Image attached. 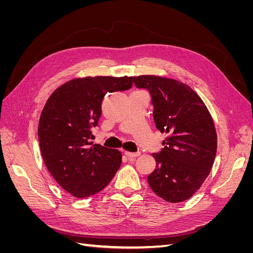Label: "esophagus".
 Wrapping results in <instances>:
<instances>
[{"instance_id": "esophagus-1", "label": "esophagus", "mask_w": 253, "mask_h": 253, "mask_svg": "<svg viewBox=\"0 0 253 253\" xmlns=\"http://www.w3.org/2000/svg\"><path fill=\"white\" fill-rule=\"evenodd\" d=\"M125 154L128 157V158H136L140 155V152H127L126 151Z\"/></svg>"}]
</instances>
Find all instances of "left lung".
<instances>
[{
    "label": "left lung",
    "instance_id": "left-lung-1",
    "mask_svg": "<svg viewBox=\"0 0 253 253\" xmlns=\"http://www.w3.org/2000/svg\"><path fill=\"white\" fill-rule=\"evenodd\" d=\"M149 89L156 127L168 134L153 153L156 169L148 176L153 192L169 203L188 200L208 177L216 155L217 135L210 112L187 84L155 75L133 77Z\"/></svg>",
    "mask_w": 253,
    "mask_h": 253
}]
</instances>
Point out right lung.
Returning a JSON list of instances; mask_svg holds the SVG:
<instances>
[{
    "mask_svg": "<svg viewBox=\"0 0 253 253\" xmlns=\"http://www.w3.org/2000/svg\"><path fill=\"white\" fill-rule=\"evenodd\" d=\"M133 77L75 78L60 85L47 99L38 136L47 170L66 192L85 198L109 185L121 165V152L93 144L91 126L98 125L108 93L132 86Z\"/></svg>",
    "mask_w": 253,
    "mask_h": 253,
    "instance_id": "add662e5",
    "label": "right lung"
}]
</instances>
